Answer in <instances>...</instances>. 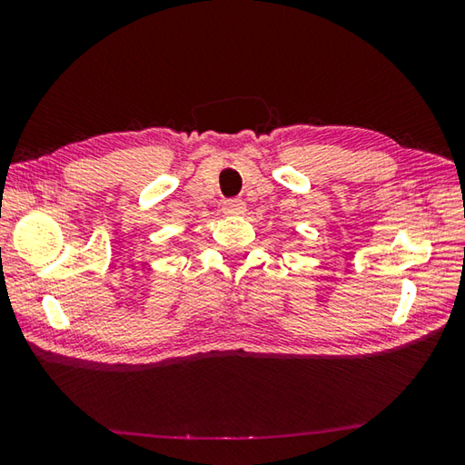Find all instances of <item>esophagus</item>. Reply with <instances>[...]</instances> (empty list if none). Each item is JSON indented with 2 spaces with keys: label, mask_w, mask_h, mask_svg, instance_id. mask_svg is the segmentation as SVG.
Instances as JSON below:
<instances>
[{
  "label": "esophagus",
  "mask_w": 465,
  "mask_h": 465,
  "mask_svg": "<svg viewBox=\"0 0 465 465\" xmlns=\"http://www.w3.org/2000/svg\"><path fill=\"white\" fill-rule=\"evenodd\" d=\"M222 211L225 215H243L246 213V203L242 199H227L222 203Z\"/></svg>",
  "instance_id": "obj_1"
}]
</instances>
